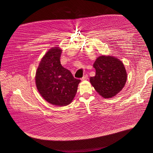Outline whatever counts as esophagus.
I'll return each mask as SVG.
<instances>
[{"mask_svg": "<svg viewBox=\"0 0 153 153\" xmlns=\"http://www.w3.org/2000/svg\"><path fill=\"white\" fill-rule=\"evenodd\" d=\"M88 75H85L82 78H81V80H86V79H88Z\"/></svg>", "mask_w": 153, "mask_h": 153, "instance_id": "1", "label": "esophagus"}]
</instances>
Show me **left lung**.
<instances>
[{
	"instance_id": "8db88e82",
	"label": "left lung",
	"mask_w": 153,
	"mask_h": 153,
	"mask_svg": "<svg viewBox=\"0 0 153 153\" xmlns=\"http://www.w3.org/2000/svg\"><path fill=\"white\" fill-rule=\"evenodd\" d=\"M93 67L96 75L90 78L96 91L104 98L115 96L124 87L127 74L123 63L112 56H100Z\"/></svg>"
}]
</instances>
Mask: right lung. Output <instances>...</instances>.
<instances>
[{"instance_id":"add662e5","label":"right lung","mask_w":153,"mask_h":153,"mask_svg":"<svg viewBox=\"0 0 153 153\" xmlns=\"http://www.w3.org/2000/svg\"><path fill=\"white\" fill-rule=\"evenodd\" d=\"M61 53L59 47H54L45 54L37 69L35 80L45 100L54 105L66 106L74 98L80 80L62 66Z\"/></svg>"}]
</instances>
